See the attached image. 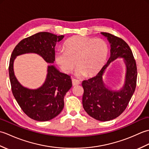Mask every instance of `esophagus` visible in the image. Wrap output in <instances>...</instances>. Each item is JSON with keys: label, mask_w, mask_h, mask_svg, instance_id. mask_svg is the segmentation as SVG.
<instances>
[{"label": "esophagus", "mask_w": 149, "mask_h": 149, "mask_svg": "<svg viewBox=\"0 0 149 149\" xmlns=\"http://www.w3.org/2000/svg\"><path fill=\"white\" fill-rule=\"evenodd\" d=\"M72 81L73 86H77V85L80 84V81L77 80V79H73Z\"/></svg>", "instance_id": "esophagus-1"}]
</instances>
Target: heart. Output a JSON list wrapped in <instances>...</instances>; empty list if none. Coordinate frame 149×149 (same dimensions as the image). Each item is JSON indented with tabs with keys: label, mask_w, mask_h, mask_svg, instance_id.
<instances>
[{
	"label": "heart",
	"mask_w": 149,
	"mask_h": 149,
	"mask_svg": "<svg viewBox=\"0 0 149 149\" xmlns=\"http://www.w3.org/2000/svg\"><path fill=\"white\" fill-rule=\"evenodd\" d=\"M55 59L65 73H70L76 65V74L93 77L102 70L109 55V47L102 39L73 36L66 40Z\"/></svg>",
	"instance_id": "b5f03b06"
}]
</instances>
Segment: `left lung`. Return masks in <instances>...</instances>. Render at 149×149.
I'll list each match as a JSON object with an SVG mask.
<instances>
[{
	"label": "left lung",
	"instance_id": "8db88e82",
	"mask_svg": "<svg viewBox=\"0 0 149 149\" xmlns=\"http://www.w3.org/2000/svg\"><path fill=\"white\" fill-rule=\"evenodd\" d=\"M111 44V56L96 76L83 81V106L86 112L99 121H109L124 111L133 95L137 80L136 63L128 44L120 38L108 33H101ZM123 57L126 65L125 84L121 90L112 91L105 86L103 75L110 63Z\"/></svg>",
	"mask_w": 149,
	"mask_h": 149
}]
</instances>
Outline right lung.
<instances>
[{
    "label": "right lung",
    "instance_id": "add662e5",
    "mask_svg": "<svg viewBox=\"0 0 149 149\" xmlns=\"http://www.w3.org/2000/svg\"><path fill=\"white\" fill-rule=\"evenodd\" d=\"M64 36L48 32L38 33L21 40L13 51L9 75L13 95L25 114L34 120L45 122L58 116L64 107V97L72 84L70 77L49 65L45 83L36 90L22 86L16 78L13 62L16 57L26 53L39 54L49 63L55 61V46Z\"/></svg>",
    "mask_w": 149,
    "mask_h": 149
}]
</instances>
